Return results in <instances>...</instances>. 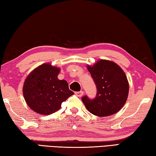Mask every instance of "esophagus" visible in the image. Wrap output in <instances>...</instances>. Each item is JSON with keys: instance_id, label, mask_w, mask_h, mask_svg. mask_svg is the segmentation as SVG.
I'll return each mask as SVG.
<instances>
[{"instance_id": "34e87169", "label": "esophagus", "mask_w": 156, "mask_h": 156, "mask_svg": "<svg viewBox=\"0 0 156 156\" xmlns=\"http://www.w3.org/2000/svg\"><path fill=\"white\" fill-rule=\"evenodd\" d=\"M84 94V92L83 91H76L75 92V94L76 95V96H78V97H81L83 96V95Z\"/></svg>"}]
</instances>
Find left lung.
Masks as SVG:
<instances>
[{
	"instance_id": "8db88e82",
	"label": "left lung",
	"mask_w": 156,
	"mask_h": 156,
	"mask_svg": "<svg viewBox=\"0 0 156 156\" xmlns=\"http://www.w3.org/2000/svg\"><path fill=\"white\" fill-rule=\"evenodd\" d=\"M87 69L96 85L97 94L94 99L82 98L89 112L99 117L114 114L125 104L129 94V83L125 73L116 63L100 60Z\"/></svg>"
}]
</instances>
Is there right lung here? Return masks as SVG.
<instances>
[{"mask_svg": "<svg viewBox=\"0 0 156 156\" xmlns=\"http://www.w3.org/2000/svg\"><path fill=\"white\" fill-rule=\"evenodd\" d=\"M60 69L44 63L34 69L25 79L23 91L29 107L34 112L49 115L58 110L62 102L73 95L67 82L58 80Z\"/></svg>", "mask_w": 156, "mask_h": 156, "instance_id": "obj_1", "label": "right lung"}]
</instances>
